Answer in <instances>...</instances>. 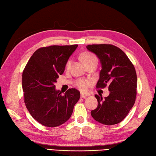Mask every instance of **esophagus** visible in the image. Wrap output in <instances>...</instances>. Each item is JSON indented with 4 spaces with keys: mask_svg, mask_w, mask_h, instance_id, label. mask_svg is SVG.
<instances>
[{
    "mask_svg": "<svg viewBox=\"0 0 156 156\" xmlns=\"http://www.w3.org/2000/svg\"><path fill=\"white\" fill-rule=\"evenodd\" d=\"M89 94H86V93H83V92H81V98H86L87 97L89 96Z\"/></svg>",
    "mask_w": 156,
    "mask_h": 156,
    "instance_id": "1",
    "label": "esophagus"
}]
</instances>
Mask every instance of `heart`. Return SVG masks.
<instances>
[{"instance_id": "heart-1", "label": "heart", "mask_w": 156, "mask_h": 156, "mask_svg": "<svg viewBox=\"0 0 156 156\" xmlns=\"http://www.w3.org/2000/svg\"><path fill=\"white\" fill-rule=\"evenodd\" d=\"M81 59H82L83 62L84 63H86L89 61H90L92 59H96V57L90 53H88V52H86V53H83L81 55ZM71 66V60H68L66 65V68L68 69ZM92 83V81L90 80H79L76 81L75 85L76 87H78L82 91H86L88 90V86L90 85Z\"/></svg>"}]
</instances>
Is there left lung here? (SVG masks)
I'll list each match as a JSON object with an SVG mask.
<instances>
[{
    "label": "left lung",
    "instance_id": "8db88e82",
    "mask_svg": "<svg viewBox=\"0 0 156 156\" xmlns=\"http://www.w3.org/2000/svg\"><path fill=\"white\" fill-rule=\"evenodd\" d=\"M100 60L101 70L97 88L109 85L110 94L104 99L96 94L97 108L91 111L95 121L106 125L121 122L134 105L137 88L135 68L121 48L112 44L86 46Z\"/></svg>",
    "mask_w": 156,
    "mask_h": 156
}]
</instances>
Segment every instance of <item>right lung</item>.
Masks as SVG:
<instances>
[{"label": "right lung", "instance_id": "1", "mask_svg": "<svg viewBox=\"0 0 156 156\" xmlns=\"http://www.w3.org/2000/svg\"><path fill=\"white\" fill-rule=\"evenodd\" d=\"M77 46L40 48L33 54L24 69L23 90L26 107L33 118L46 127L59 126L66 122L80 98L76 89L70 88L62 95L55 85Z\"/></svg>", "mask_w": 156, "mask_h": 156}]
</instances>
